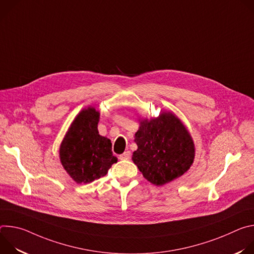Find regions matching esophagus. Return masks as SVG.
I'll list each match as a JSON object with an SVG mask.
<instances>
[{
  "instance_id": "esophagus-1",
  "label": "esophagus",
  "mask_w": 254,
  "mask_h": 254,
  "mask_svg": "<svg viewBox=\"0 0 254 254\" xmlns=\"http://www.w3.org/2000/svg\"><path fill=\"white\" fill-rule=\"evenodd\" d=\"M130 152L129 151H126L124 154H122V155H120V159L121 160H127V159H129L130 158Z\"/></svg>"
}]
</instances>
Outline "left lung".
Listing matches in <instances>:
<instances>
[{"label": "left lung", "instance_id": "obj_1", "mask_svg": "<svg viewBox=\"0 0 254 254\" xmlns=\"http://www.w3.org/2000/svg\"><path fill=\"white\" fill-rule=\"evenodd\" d=\"M137 150L132 161L143 177L162 186L186 173L195 157L192 137L183 124L171 113L140 122L134 134Z\"/></svg>", "mask_w": 254, "mask_h": 254}]
</instances>
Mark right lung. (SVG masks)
I'll use <instances>...</instances> for the list:
<instances>
[{
    "label": "right lung",
    "mask_w": 254,
    "mask_h": 254,
    "mask_svg": "<svg viewBox=\"0 0 254 254\" xmlns=\"http://www.w3.org/2000/svg\"><path fill=\"white\" fill-rule=\"evenodd\" d=\"M99 113L93 107L83 110L72 123L60 147L62 166L77 184H86L107 174L118 159L112 142L99 135Z\"/></svg>",
    "instance_id": "obj_1"
}]
</instances>
